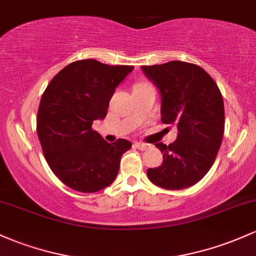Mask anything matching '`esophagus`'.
<instances>
[{
  "instance_id": "34e87169",
  "label": "esophagus",
  "mask_w": 256,
  "mask_h": 256,
  "mask_svg": "<svg viewBox=\"0 0 256 256\" xmlns=\"http://www.w3.org/2000/svg\"><path fill=\"white\" fill-rule=\"evenodd\" d=\"M134 147L140 150H146L150 148V144H147V143H142V142H136L134 143Z\"/></svg>"
}]
</instances>
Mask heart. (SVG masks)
Returning a JSON list of instances; mask_svg holds the SVG:
<instances>
[{
	"instance_id": "heart-1",
	"label": "heart",
	"mask_w": 256,
	"mask_h": 256,
	"mask_svg": "<svg viewBox=\"0 0 256 256\" xmlns=\"http://www.w3.org/2000/svg\"><path fill=\"white\" fill-rule=\"evenodd\" d=\"M140 86H141V85H140Z\"/></svg>"
}]
</instances>
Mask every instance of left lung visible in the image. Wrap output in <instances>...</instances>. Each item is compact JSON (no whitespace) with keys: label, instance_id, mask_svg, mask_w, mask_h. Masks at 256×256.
I'll return each instance as SVG.
<instances>
[{"label":"left lung","instance_id":"obj_1","mask_svg":"<svg viewBox=\"0 0 256 256\" xmlns=\"http://www.w3.org/2000/svg\"><path fill=\"white\" fill-rule=\"evenodd\" d=\"M142 70L160 90L162 122L178 128V140L156 143L162 164L147 170L148 178L165 190L196 184L214 164L224 132V108L214 78L196 64L172 60Z\"/></svg>","mask_w":256,"mask_h":256}]
</instances>
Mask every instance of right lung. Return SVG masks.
<instances>
[{"instance_id": "1", "label": "right lung", "mask_w": 256, "mask_h": 256, "mask_svg": "<svg viewBox=\"0 0 256 256\" xmlns=\"http://www.w3.org/2000/svg\"><path fill=\"white\" fill-rule=\"evenodd\" d=\"M132 69L76 60L44 90L36 120L38 140L50 170L72 190L98 192L116 178L122 156L132 144L124 138L108 143L92 124L106 116L115 87Z\"/></svg>"}]
</instances>
